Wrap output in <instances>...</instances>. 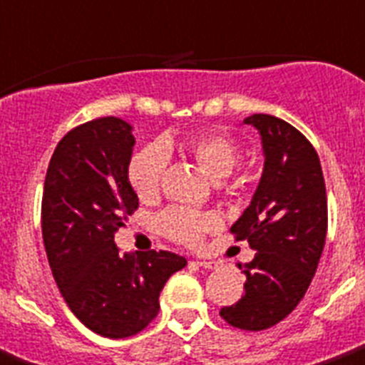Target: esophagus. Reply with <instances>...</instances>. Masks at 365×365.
Segmentation results:
<instances>
[{
	"label": "esophagus",
	"instance_id": "obj_1",
	"mask_svg": "<svg viewBox=\"0 0 365 365\" xmlns=\"http://www.w3.org/2000/svg\"><path fill=\"white\" fill-rule=\"evenodd\" d=\"M192 265H197V267H202V269H215V263L213 262H202V259H195V262H191Z\"/></svg>",
	"mask_w": 365,
	"mask_h": 365
}]
</instances>
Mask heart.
Here are the masks:
<instances>
[{
    "mask_svg": "<svg viewBox=\"0 0 365 365\" xmlns=\"http://www.w3.org/2000/svg\"><path fill=\"white\" fill-rule=\"evenodd\" d=\"M173 148L191 158L213 180L228 176L237 161L235 140L220 131H200L180 143L165 137L159 145H148L139 150L128 165V182L143 202L154 200L159 195L167 154ZM217 226L219 219L213 213H198L182 207L168 210L159 220V228L167 237L189 247L200 243L202 237Z\"/></svg>",
    "mask_w": 365,
    "mask_h": 365,
    "instance_id": "obj_1",
    "label": "heart"
}]
</instances>
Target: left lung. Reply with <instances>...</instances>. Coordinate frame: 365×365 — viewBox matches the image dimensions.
Instances as JSON below:
<instances>
[{
  "label": "left lung",
  "mask_w": 365,
  "mask_h": 365,
  "mask_svg": "<svg viewBox=\"0 0 365 365\" xmlns=\"http://www.w3.org/2000/svg\"><path fill=\"white\" fill-rule=\"evenodd\" d=\"M258 130L263 173L249 207L230 232L249 241L254 259L240 265L245 295L220 308V317L241 330L280 323L302 301L315 274L327 237V191L319 155L310 140L286 120L247 116Z\"/></svg>",
  "instance_id": "obj_1"
}]
</instances>
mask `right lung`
Listing matches in <instances>:
<instances>
[{
    "label": "right lung",
    "mask_w": 365,
    "mask_h": 365,
    "mask_svg": "<svg viewBox=\"0 0 365 365\" xmlns=\"http://www.w3.org/2000/svg\"><path fill=\"white\" fill-rule=\"evenodd\" d=\"M133 128L103 116L68 131L55 148L42 195V237L73 315L106 338H128L159 312V293L187 259L167 250L120 254L115 232L139 207L128 182Z\"/></svg>",
    "instance_id": "obj_1"
}]
</instances>
